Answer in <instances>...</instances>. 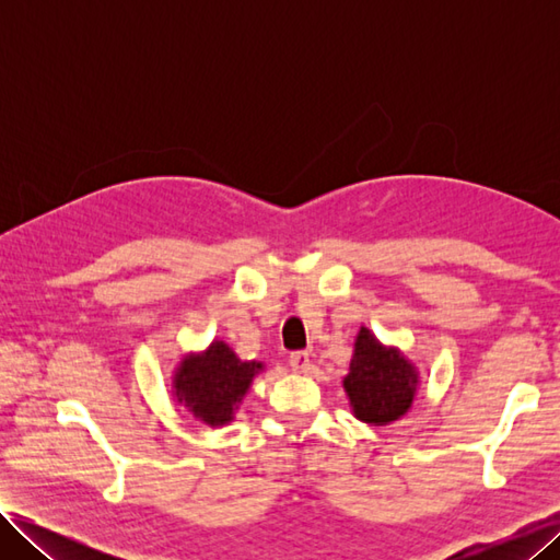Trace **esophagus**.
Wrapping results in <instances>:
<instances>
[{
	"label": "esophagus",
	"instance_id": "34e87169",
	"mask_svg": "<svg viewBox=\"0 0 560 560\" xmlns=\"http://www.w3.org/2000/svg\"><path fill=\"white\" fill-rule=\"evenodd\" d=\"M290 366H292V371H296V374H306V371L311 369V354L308 352H294L290 358Z\"/></svg>",
	"mask_w": 560,
	"mask_h": 560
}]
</instances>
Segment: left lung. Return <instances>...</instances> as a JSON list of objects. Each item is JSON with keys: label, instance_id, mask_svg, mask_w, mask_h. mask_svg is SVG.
Returning <instances> with one entry per match:
<instances>
[{"label": "left lung", "instance_id": "left-lung-1", "mask_svg": "<svg viewBox=\"0 0 560 560\" xmlns=\"http://www.w3.org/2000/svg\"><path fill=\"white\" fill-rule=\"evenodd\" d=\"M420 371L397 346H385L369 327L354 336L350 371L343 378L352 416L366 425H389L411 411Z\"/></svg>", "mask_w": 560, "mask_h": 560}]
</instances>
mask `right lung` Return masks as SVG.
I'll list each match as a JSON object with an SVG mask.
<instances>
[{"mask_svg": "<svg viewBox=\"0 0 560 560\" xmlns=\"http://www.w3.org/2000/svg\"><path fill=\"white\" fill-rule=\"evenodd\" d=\"M266 364L241 360L226 341H214L198 352H186L173 371V399L194 420L208 428L231 425L243 399Z\"/></svg>", "mask_w": 560, "mask_h": 560, "instance_id": "right-lung-1", "label": "right lung"}]
</instances>
